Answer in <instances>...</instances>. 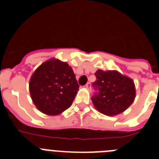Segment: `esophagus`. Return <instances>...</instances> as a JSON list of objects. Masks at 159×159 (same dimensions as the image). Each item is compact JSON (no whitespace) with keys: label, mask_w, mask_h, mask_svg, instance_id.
I'll return each instance as SVG.
<instances>
[{"label":"esophagus","mask_w":159,"mask_h":159,"mask_svg":"<svg viewBox=\"0 0 159 159\" xmlns=\"http://www.w3.org/2000/svg\"><path fill=\"white\" fill-rule=\"evenodd\" d=\"M85 87H86V88H88V90H91L92 89V84H91V83H87L86 85H85Z\"/></svg>","instance_id":"1"}]
</instances>
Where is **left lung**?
<instances>
[{
    "label": "left lung",
    "mask_w": 159,
    "mask_h": 159,
    "mask_svg": "<svg viewBox=\"0 0 159 159\" xmlns=\"http://www.w3.org/2000/svg\"><path fill=\"white\" fill-rule=\"evenodd\" d=\"M92 84L95 92L92 97L94 106L106 116H116L132 104L135 98L134 81L117 71L98 70Z\"/></svg>",
    "instance_id": "obj_1"
}]
</instances>
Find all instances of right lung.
I'll return each mask as SVG.
<instances>
[{"label":"right lung","instance_id":"1","mask_svg":"<svg viewBox=\"0 0 159 159\" xmlns=\"http://www.w3.org/2000/svg\"><path fill=\"white\" fill-rule=\"evenodd\" d=\"M79 87L72 68L67 63L53 59L38 67L29 82L34 104L49 116H57L70 107Z\"/></svg>","mask_w":159,"mask_h":159}]
</instances>
